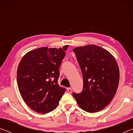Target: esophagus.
Listing matches in <instances>:
<instances>
[{
    "label": "esophagus",
    "instance_id": "esophagus-1",
    "mask_svg": "<svg viewBox=\"0 0 133 133\" xmlns=\"http://www.w3.org/2000/svg\"><path fill=\"white\" fill-rule=\"evenodd\" d=\"M67 91L69 92V93H71V91H72V89L71 88H67Z\"/></svg>",
    "mask_w": 133,
    "mask_h": 133
}]
</instances>
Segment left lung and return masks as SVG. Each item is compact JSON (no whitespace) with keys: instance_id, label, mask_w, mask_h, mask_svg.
I'll return each mask as SVG.
<instances>
[{"instance_id":"8db88e82","label":"left lung","mask_w":133,"mask_h":133,"mask_svg":"<svg viewBox=\"0 0 133 133\" xmlns=\"http://www.w3.org/2000/svg\"><path fill=\"white\" fill-rule=\"evenodd\" d=\"M82 72L83 90L73 93L81 109L95 112L111 102L118 88L120 72L115 58L109 51L94 44L73 50Z\"/></svg>"}]
</instances>
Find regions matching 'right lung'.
Segmentation results:
<instances>
[{
	"instance_id": "obj_1",
	"label": "right lung",
	"mask_w": 133,
	"mask_h": 133,
	"mask_svg": "<svg viewBox=\"0 0 133 133\" xmlns=\"http://www.w3.org/2000/svg\"><path fill=\"white\" fill-rule=\"evenodd\" d=\"M68 46L63 48H40L27 53L17 70V83L24 102L37 112L55 110L66 89L58 84L60 66Z\"/></svg>"
}]
</instances>
